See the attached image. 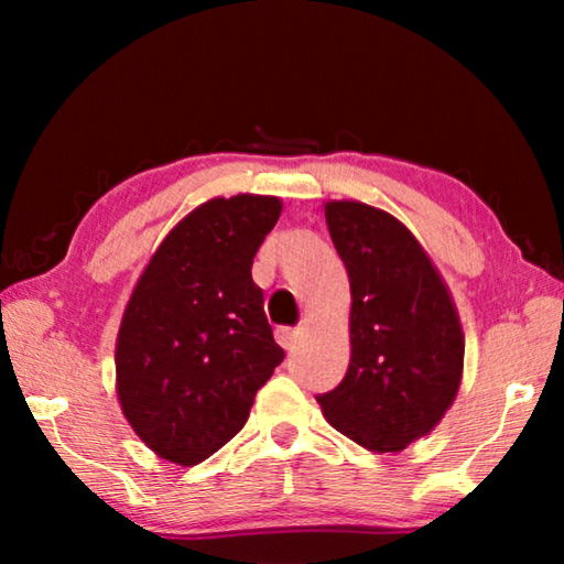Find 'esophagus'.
Returning a JSON list of instances; mask_svg holds the SVG:
<instances>
[{
  "mask_svg": "<svg viewBox=\"0 0 564 564\" xmlns=\"http://www.w3.org/2000/svg\"><path fill=\"white\" fill-rule=\"evenodd\" d=\"M275 340H279V346L283 350H293L295 340H299V330H295V328H279V330H275Z\"/></svg>",
  "mask_w": 564,
  "mask_h": 564,
  "instance_id": "1",
  "label": "esophagus"
}]
</instances>
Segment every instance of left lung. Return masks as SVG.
<instances>
[{
	"mask_svg": "<svg viewBox=\"0 0 564 564\" xmlns=\"http://www.w3.org/2000/svg\"><path fill=\"white\" fill-rule=\"evenodd\" d=\"M323 208L350 281V362L318 405L366 451L400 453L441 423L460 390L463 323L441 271L403 221L350 198Z\"/></svg>",
	"mask_w": 564,
	"mask_h": 564,
	"instance_id": "1",
	"label": "left lung"
}]
</instances>
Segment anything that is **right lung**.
I'll return each mask as SVG.
<instances>
[{
  "label": "right lung",
  "mask_w": 564,
  "mask_h": 564,
  "mask_svg": "<svg viewBox=\"0 0 564 564\" xmlns=\"http://www.w3.org/2000/svg\"><path fill=\"white\" fill-rule=\"evenodd\" d=\"M279 196L208 198L164 236L117 333V398L151 453L198 465L241 431L283 360L251 279Z\"/></svg>",
  "instance_id": "obj_1"
}]
</instances>
